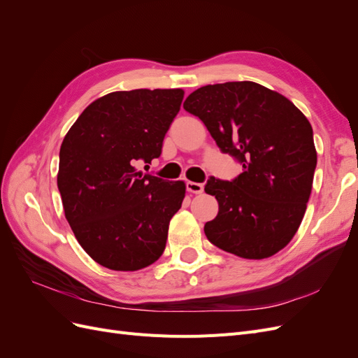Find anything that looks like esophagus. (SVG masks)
<instances>
[{
	"label": "esophagus",
	"mask_w": 358,
	"mask_h": 358,
	"mask_svg": "<svg viewBox=\"0 0 358 358\" xmlns=\"http://www.w3.org/2000/svg\"><path fill=\"white\" fill-rule=\"evenodd\" d=\"M187 189H188L189 192H192V194H201L203 189H204V187L201 185V183H199V182H191V180H188V182H187Z\"/></svg>",
	"instance_id": "esophagus-1"
}]
</instances>
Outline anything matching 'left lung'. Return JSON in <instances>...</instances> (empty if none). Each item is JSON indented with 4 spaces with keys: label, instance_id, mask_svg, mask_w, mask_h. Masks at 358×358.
<instances>
[{
    "label": "left lung",
    "instance_id": "1",
    "mask_svg": "<svg viewBox=\"0 0 358 358\" xmlns=\"http://www.w3.org/2000/svg\"><path fill=\"white\" fill-rule=\"evenodd\" d=\"M183 109L243 167L231 182L206 183L220 204L206 237L242 258L275 255L299 230L312 191L317 150L308 117L287 96L248 80L201 86Z\"/></svg>",
    "mask_w": 358,
    "mask_h": 358
}]
</instances>
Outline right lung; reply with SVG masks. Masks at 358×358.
Segmentation results:
<instances>
[{"instance_id": "1", "label": "right lung", "mask_w": 358, "mask_h": 358, "mask_svg": "<svg viewBox=\"0 0 358 358\" xmlns=\"http://www.w3.org/2000/svg\"><path fill=\"white\" fill-rule=\"evenodd\" d=\"M182 90L116 91L92 101L62 140L58 189L76 239L94 262L119 272L164 252L183 180L145 175L180 110Z\"/></svg>"}]
</instances>
